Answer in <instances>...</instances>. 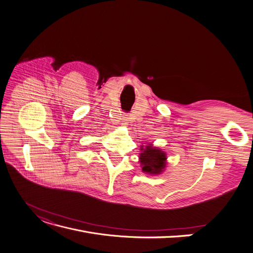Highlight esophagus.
<instances>
[{
	"label": "esophagus",
	"mask_w": 253,
	"mask_h": 253,
	"mask_svg": "<svg viewBox=\"0 0 253 253\" xmlns=\"http://www.w3.org/2000/svg\"><path fill=\"white\" fill-rule=\"evenodd\" d=\"M122 119H123V122H124L123 124H127V121H128L127 119H128V118H126V117H123Z\"/></svg>",
	"instance_id": "esophagus-1"
}]
</instances>
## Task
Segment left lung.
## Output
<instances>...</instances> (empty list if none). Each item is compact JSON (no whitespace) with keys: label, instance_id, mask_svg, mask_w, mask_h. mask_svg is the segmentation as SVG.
Returning <instances> with one entry per match:
<instances>
[{"label":"left lung","instance_id":"1","mask_svg":"<svg viewBox=\"0 0 253 253\" xmlns=\"http://www.w3.org/2000/svg\"><path fill=\"white\" fill-rule=\"evenodd\" d=\"M139 160L142 167V171L151 174H158L166 168L167 157L164 152L158 148H153L150 145L140 153Z\"/></svg>","mask_w":253,"mask_h":253}]
</instances>
